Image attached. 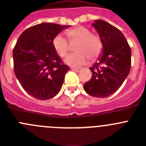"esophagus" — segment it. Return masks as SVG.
<instances>
[{
	"instance_id": "obj_1",
	"label": "esophagus",
	"mask_w": 146,
	"mask_h": 146,
	"mask_svg": "<svg viewBox=\"0 0 146 146\" xmlns=\"http://www.w3.org/2000/svg\"><path fill=\"white\" fill-rule=\"evenodd\" d=\"M71 70H73L76 71V72H79L81 70L80 68L79 67H71Z\"/></svg>"
}]
</instances>
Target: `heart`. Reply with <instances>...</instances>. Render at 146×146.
Masks as SVG:
<instances>
[{
	"label": "heart",
	"instance_id": "1",
	"mask_svg": "<svg viewBox=\"0 0 146 146\" xmlns=\"http://www.w3.org/2000/svg\"><path fill=\"white\" fill-rule=\"evenodd\" d=\"M70 43L77 41L75 46L76 52L66 58L67 64L81 66L84 64L88 58L94 61L101 55L103 50V44L100 35L92 33L88 28L84 26H77L66 32ZM53 49L62 58L65 57L70 50V44L62 34H58L52 40Z\"/></svg>",
	"mask_w": 146,
	"mask_h": 146
}]
</instances>
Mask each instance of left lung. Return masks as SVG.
<instances>
[{
  "mask_svg": "<svg viewBox=\"0 0 146 146\" xmlns=\"http://www.w3.org/2000/svg\"><path fill=\"white\" fill-rule=\"evenodd\" d=\"M103 44V54L90 67L93 75L84 89L95 97H108L117 91L128 76L131 66V50L119 29L102 20L93 23Z\"/></svg>",
  "mask_w": 146,
  "mask_h": 146,
  "instance_id": "left-lung-1",
  "label": "left lung"
}]
</instances>
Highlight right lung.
<instances>
[{
    "label": "right lung",
    "mask_w": 146,
    "mask_h": 146,
    "mask_svg": "<svg viewBox=\"0 0 146 146\" xmlns=\"http://www.w3.org/2000/svg\"><path fill=\"white\" fill-rule=\"evenodd\" d=\"M68 26L42 23L24 30L13 49L14 72L28 94L40 100L54 97L70 67L53 49L52 40Z\"/></svg>",
    "instance_id": "add662e5"
}]
</instances>
